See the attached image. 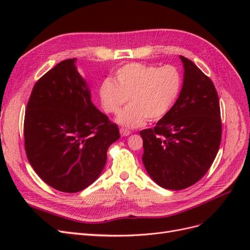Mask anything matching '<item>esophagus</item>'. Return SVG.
<instances>
[{
    "label": "esophagus",
    "mask_w": 250,
    "mask_h": 250,
    "mask_svg": "<svg viewBox=\"0 0 250 250\" xmlns=\"http://www.w3.org/2000/svg\"><path fill=\"white\" fill-rule=\"evenodd\" d=\"M120 133H121V135H122V137H128V135L130 134V131L128 130V129H126V128H120Z\"/></svg>",
    "instance_id": "obj_1"
}]
</instances>
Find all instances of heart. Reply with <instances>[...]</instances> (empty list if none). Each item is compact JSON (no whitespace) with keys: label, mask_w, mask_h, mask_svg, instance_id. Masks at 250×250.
I'll list each match as a JSON object with an SVG mask.
<instances>
[{"label":"heart","mask_w":250,"mask_h":250,"mask_svg":"<svg viewBox=\"0 0 250 250\" xmlns=\"http://www.w3.org/2000/svg\"><path fill=\"white\" fill-rule=\"evenodd\" d=\"M180 86V76L173 66L128 63L116 72L115 81L103 80L98 94L102 108L108 113H117L129 98L130 104L119 113L117 121L123 126L137 128L147 119L157 121L167 115Z\"/></svg>","instance_id":"1"}]
</instances>
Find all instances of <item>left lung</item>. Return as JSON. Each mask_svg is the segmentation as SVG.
<instances>
[{
    "label": "left lung",
    "mask_w": 250,
    "mask_h": 250,
    "mask_svg": "<svg viewBox=\"0 0 250 250\" xmlns=\"http://www.w3.org/2000/svg\"><path fill=\"white\" fill-rule=\"evenodd\" d=\"M180 59L185 73L178 99L154 128L140 132L144 166L149 176L168 190H184L206 175L222 133L213 81L192 60Z\"/></svg>",
    "instance_id": "obj_1"
}]
</instances>
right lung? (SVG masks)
Wrapping results in <instances>:
<instances>
[{
    "instance_id": "add662e5",
    "label": "right lung",
    "mask_w": 250,
    "mask_h": 250,
    "mask_svg": "<svg viewBox=\"0 0 250 250\" xmlns=\"http://www.w3.org/2000/svg\"><path fill=\"white\" fill-rule=\"evenodd\" d=\"M66 59L37 81L24 121L28 161L44 183L64 193L84 190L99 177L117 124L95 107L90 92Z\"/></svg>"
}]
</instances>
